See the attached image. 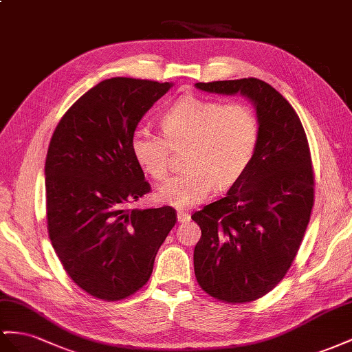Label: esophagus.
Instances as JSON below:
<instances>
[{"label":"esophagus","mask_w":352,"mask_h":352,"mask_svg":"<svg viewBox=\"0 0 352 352\" xmlns=\"http://www.w3.org/2000/svg\"><path fill=\"white\" fill-rule=\"evenodd\" d=\"M177 220H178L179 223L190 221V214L186 212V211H178V212H177Z\"/></svg>","instance_id":"obj_1"}]
</instances>
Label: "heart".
I'll use <instances>...</instances> for the list:
<instances>
[{"label": "heart", "instance_id": "heart-1", "mask_svg": "<svg viewBox=\"0 0 352 352\" xmlns=\"http://www.w3.org/2000/svg\"><path fill=\"white\" fill-rule=\"evenodd\" d=\"M160 126L165 138L140 128L131 147L140 166L155 179L166 178L170 148L186 147V170L156 193L159 202L178 210L204 202L214 187L235 184L253 159L258 140L257 117L250 107L192 95L177 99L162 116Z\"/></svg>", "mask_w": 352, "mask_h": 352}]
</instances>
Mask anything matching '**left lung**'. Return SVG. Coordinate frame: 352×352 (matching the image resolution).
<instances>
[{
    "label": "left lung",
    "instance_id": "1",
    "mask_svg": "<svg viewBox=\"0 0 352 352\" xmlns=\"http://www.w3.org/2000/svg\"><path fill=\"white\" fill-rule=\"evenodd\" d=\"M202 92L241 95L254 105L258 140L247 170L226 196L192 215L197 283L210 296L244 303L281 281L300 247L314 205L308 140L287 99L258 78L196 83Z\"/></svg>",
    "mask_w": 352,
    "mask_h": 352
}]
</instances>
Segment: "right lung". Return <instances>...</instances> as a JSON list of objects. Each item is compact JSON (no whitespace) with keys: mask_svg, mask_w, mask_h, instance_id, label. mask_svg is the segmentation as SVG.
Instances as JSON below:
<instances>
[{"mask_svg":"<svg viewBox=\"0 0 352 352\" xmlns=\"http://www.w3.org/2000/svg\"><path fill=\"white\" fill-rule=\"evenodd\" d=\"M173 83L113 77L73 104L47 150V229L71 279L98 299L120 300L148 281L177 221L170 206L128 210L150 192L132 153L135 129Z\"/></svg>","mask_w":352,"mask_h":352,"instance_id":"obj_1","label":"right lung"}]
</instances>
